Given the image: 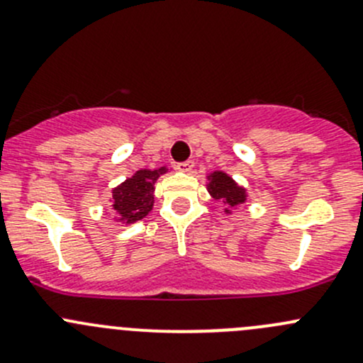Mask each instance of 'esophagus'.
<instances>
[{"label":"esophagus","instance_id":"1","mask_svg":"<svg viewBox=\"0 0 363 363\" xmlns=\"http://www.w3.org/2000/svg\"><path fill=\"white\" fill-rule=\"evenodd\" d=\"M195 168V161L188 160V161H182V163L177 164V170L179 172H184V174H189V172Z\"/></svg>","mask_w":363,"mask_h":363}]
</instances>
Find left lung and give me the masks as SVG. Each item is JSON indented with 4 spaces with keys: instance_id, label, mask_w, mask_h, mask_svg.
<instances>
[{
    "instance_id": "1",
    "label": "left lung",
    "mask_w": 363,
    "mask_h": 363,
    "mask_svg": "<svg viewBox=\"0 0 363 363\" xmlns=\"http://www.w3.org/2000/svg\"><path fill=\"white\" fill-rule=\"evenodd\" d=\"M207 191L212 199L223 200L226 203L225 214H232V208L244 205L247 200L246 188L237 184L232 175L223 170H214L207 174Z\"/></svg>"
}]
</instances>
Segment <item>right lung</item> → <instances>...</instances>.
<instances>
[{
	"mask_svg": "<svg viewBox=\"0 0 363 363\" xmlns=\"http://www.w3.org/2000/svg\"><path fill=\"white\" fill-rule=\"evenodd\" d=\"M167 172V167L155 168V170L142 168L116 186L111 199L112 208L116 211V221H121L123 225H133L144 219L155 205L156 181Z\"/></svg>",
	"mask_w": 363,
	"mask_h": 363,
	"instance_id": "obj_1",
	"label": "right lung"
}]
</instances>
